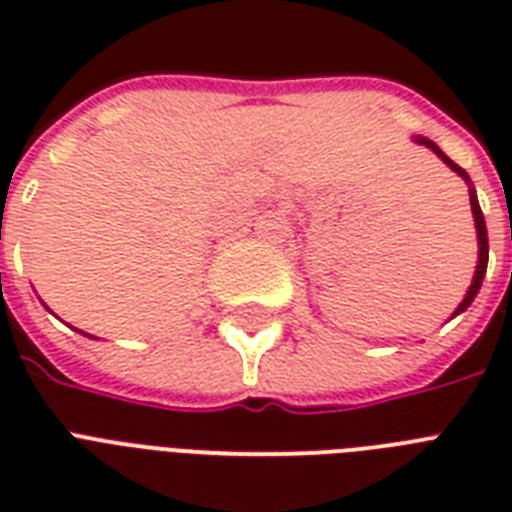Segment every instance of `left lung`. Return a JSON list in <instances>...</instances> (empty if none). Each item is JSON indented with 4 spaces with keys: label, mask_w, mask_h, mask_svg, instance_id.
<instances>
[{
    "label": "left lung",
    "mask_w": 512,
    "mask_h": 512,
    "mask_svg": "<svg viewBox=\"0 0 512 512\" xmlns=\"http://www.w3.org/2000/svg\"><path fill=\"white\" fill-rule=\"evenodd\" d=\"M414 143H417V146L430 148V151H433V154H436L438 159H441V162H444L446 167H449V170L457 172V175H460L462 180H465V183H468L470 209H473V220H476V236H478V263H476V273H473V281H470V287H468V295L462 297V303L457 305V311L452 313V319H454V316H460L462 311H468L470 303H473V300H476L478 289H481V284H484L486 263H489V236H486V220H484V212H481V207H478L476 188H473V183H470L468 172L462 170V167H457V164H454L452 159H449V156H446L444 151H441V148H438L436 143H433V140L422 138V135H414Z\"/></svg>",
    "instance_id": "8db88e82"
}]
</instances>
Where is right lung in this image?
<instances>
[{
    "label": "right lung",
    "mask_w": 512,
    "mask_h": 512,
    "mask_svg": "<svg viewBox=\"0 0 512 512\" xmlns=\"http://www.w3.org/2000/svg\"><path fill=\"white\" fill-rule=\"evenodd\" d=\"M76 332H79V335H84L82 329H76ZM84 337H92V335H84ZM92 340H98V337H92Z\"/></svg>",
    "instance_id": "obj_1"
}]
</instances>
